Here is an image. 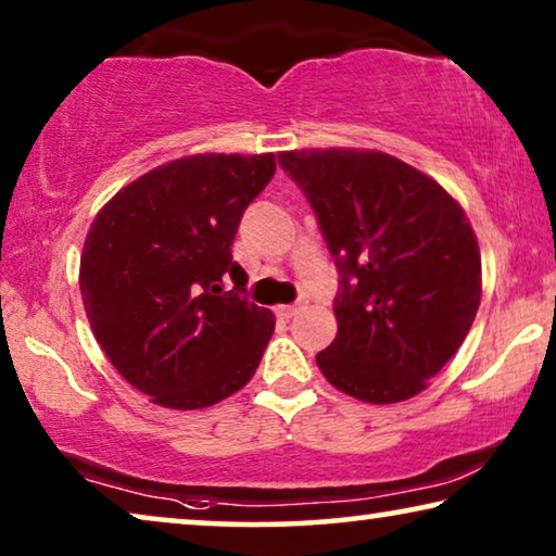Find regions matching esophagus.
I'll return each instance as SVG.
<instances>
[{
	"mask_svg": "<svg viewBox=\"0 0 556 556\" xmlns=\"http://www.w3.org/2000/svg\"><path fill=\"white\" fill-rule=\"evenodd\" d=\"M304 306V302H296V304H281V306H277V317H281V319H292L296 312H300Z\"/></svg>",
	"mask_w": 556,
	"mask_h": 556,
	"instance_id": "esophagus-1",
	"label": "esophagus"
}]
</instances>
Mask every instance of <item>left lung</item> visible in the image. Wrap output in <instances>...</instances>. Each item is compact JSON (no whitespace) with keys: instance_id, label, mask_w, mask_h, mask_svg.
I'll return each mask as SVG.
<instances>
[{"instance_id":"1","label":"left lung","mask_w":556,"mask_h":556,"mask_svg":"<svg viewBox=\"0 0 556 556\" xmlns=\"http://www.w3.org/2000/svg\"><path fill=\"white\" fill-rule=\"evenodd\" d=\"M279 167L309 199L339 271L321 375L369 404L419 394L459 350L482 300L467 214L432 177L371 149H294L279 152Z\"/></svg>"}]
</instances>
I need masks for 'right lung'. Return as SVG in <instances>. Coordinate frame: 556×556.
I'll return each mask as SVG.
<instances>
[{
  "mask_svg": "<svg viewBox=\"0 0 556 556\" xmlns=\"http://www.w3.org/2000/svg\"><path fill=\"white\" fill-rule=\"evenodd\" d=\"M275 169V154L181 156L119 189L89 227L87 319L114 369L154 404L212 407L260 367L275 314L244 296L231 244Z\"/></svg>",
  "mask_w": 556,
  "mask_h": 556,
  "instance_id": "obj_1",
  "label": "right lung"
}]
</instances>
